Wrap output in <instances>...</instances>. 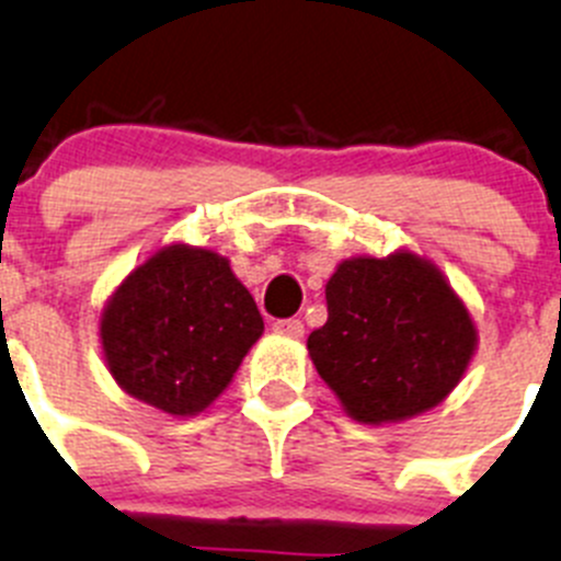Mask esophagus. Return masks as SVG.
<instances>
[{
	"instance_id": "esophagus-1",
	"label": "esophagus",
	"mask_w": 561,
	"mask_h": 561,
	"mask_svg": "<svg viewBox=\"0 0 561 561\" xmlns=\"http://www.w3.org/2000/svg\"><path fill=\"white\" fill-rule=\"evenodd\" d=\"M274 332L287 334V337H301L305 323H301V318H279V321H274Z\"/></svg>"
}]
</instances>
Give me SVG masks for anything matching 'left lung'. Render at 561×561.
<instances>
[{"instance_id":"obj_1","label":"left lung","mask_w":561,"mask_h":561,"mask_svg":"<svg viewBox=\"0 0 561 561\" xmlns=\"http://www.w3.org/2000/svg\"><path fill=\"white\" fill-rule=\"evenodd\" d=\"M329 318L307 348L354 421L426 412L457 387L476 329L437 268L415 254L345 260L327 285Z\"/></svg>"}]
</instances>
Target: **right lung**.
<instances>
[{
  "instance_id": "1",
  "label": "right lung",
  "mask_w": 561,
  "mask_h": 561,
  "mask_svg": "<svg viewBox=\"0 0 561 561\" xmlns=\"http://www.w3.org/2000/svg\"><path fill=\"white\" fill-rule=\"evenodd\" d=\"M263 334V316L224 256L169 245L124 279L102 316L115 381L169 415H196Z\"/></svg>"
}]
</instances>
